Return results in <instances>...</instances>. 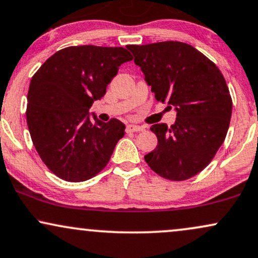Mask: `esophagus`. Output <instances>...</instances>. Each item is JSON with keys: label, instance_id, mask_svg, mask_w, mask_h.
Segmentation results:
<instances>
[{"label": "esophagus", "instance_id": "34e87169", "mask_svg": "<svg viewBox=\"0 0 258 258\" xmlns=\"http://www.w3.org/2000/svg\"><path fill=\"white\" fill-rule=\"evenodd\" d=\"M144 130H145V127L135 125V123H131V125L127 126V131H130V132H139V131H144Z\"/></svg>", "mask_w": 258, "mask_h": 258}]
</instances>
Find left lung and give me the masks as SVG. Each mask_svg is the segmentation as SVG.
I'll use <instances>...</instances> for the list:
<instances>
[{"instance_id":"1","label":"left lung","mask_w":258,"mask_h":258,"mask_svg":"<svg viewBox=\"0 0 258 258\" xmlns=\"http://www.w3.org/2000/svg\"><path fill=\"white\" fill-rule=\"evenodd\" d=\"M159 102L176 110L170 127H150L157 147L145 162L164 179L182 181L202 172L227 135L232 98L221 71L194 46L167 40L128 45Z\"/></svg>"}]
</instances>
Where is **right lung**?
<instances>
[{
	"mask_svg": "<svg viewBox=\"0 0 258 258\" xmlns=\"http://www.w3.org/2000/svg\"><path fill=\"white\" fill-rule=\"evenodd\" d=\"M132 55L122 46H68L35 73L27 94L26 120L37 153L58 178L71 182L97 175L125 135L117 119L102 122L89 109Z\"/></svg>",
	"mask_w": 258,
	"mask_h": 258,
	"instance_id": "1",
	"label": "right lung"
}]
</instances>
